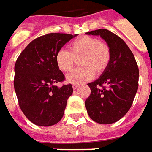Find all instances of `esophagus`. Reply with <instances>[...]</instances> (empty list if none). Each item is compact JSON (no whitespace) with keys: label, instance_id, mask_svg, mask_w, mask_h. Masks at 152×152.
I'll use <instances>...</instances> for the list:
<instances>
[{"label":"esophagus","instance_id":"obj_1","mask_svg":"<svg viewBox=\"0 0 152 152\" xmlns=\"http://www.w3.org/2000/svg\"><path fill=\"white\" fill-rule=\"evenodd\" d=\"M79 88V85H73V90H77Z\"/></svg>","mask_w":152,"mask_h":152}]
</instances>
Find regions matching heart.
I'll list each match as a JSON object with an SVG mask.
<instances>
[{
	"mask_svg": "<svg viewBox=\"0 0 152 152\" xmlns=\"http://www.w3.org/2000/svg\"><path fill=\"white\" fill-rule=\"evenodd\" d=\"M79 64L83 67L73 70L67 75L70 84L79 85L88 81L94 74H102L111 60V50L105 42L91 36H82L69 45V51L60 50L55 56L56 64L61 72L72 70L75 59L80 58Z\"/></svg>",
	"mask_w": 152,
	"mask_h": 152,
	"instance_id": "obj_1",
	"label": "heart"
}]
</instances>
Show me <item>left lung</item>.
I'll return each instance as SVG.
<instances>
[{"label":"left lung","instance_id":"left-lung-1","mask_svg":"<svg viewBox=\"0 0 152 152\" xmlns=\"http://www.w3.org/2000/svg\"><path fill=\"white\" fill-rule=\"evenodd\" d=\"M86 34L101 36L111 50V60L99 79L89 83L91 95L85 101L90 118L101 124L121 119L130 109L139 86V68L125 42L111 31L100 28Z\"/></svg>","mask_w":152,"mask_h":152}]
</instances>
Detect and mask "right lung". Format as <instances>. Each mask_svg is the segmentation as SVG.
<instances>
[{
	"label": "right lung",
	"instance_id": "1",
	"mask_svg": "<svg viewBox=\"0 0 152 152\" xmlns=\"http://www.w3.org/2000/svg\"><path fill=\"white\" fill-rule=\"evenodd\" d=\"M75 35L50 33L31 41L18 57L14 67V89L22 112L38 126L54 125L61 119L72 85L56 64V52Z\"/></svg>",
	"mask_w": 152,
	"mask_h": 152
}]
</instances>
